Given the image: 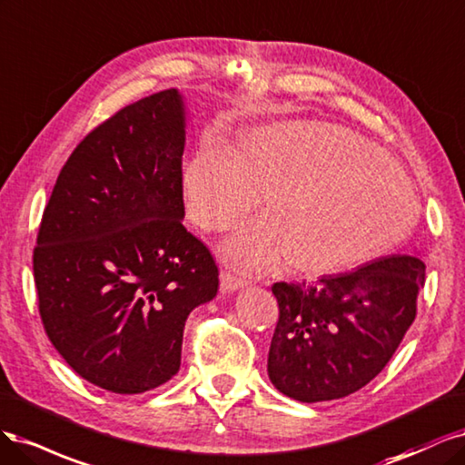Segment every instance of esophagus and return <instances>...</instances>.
<instances>
[{
    "label": "esophagus",
    "instance_id": "obj_1",
    "mask_svg": "<svg viewBox=\"0 0 465 465\" xmlns=\"http://www.w3.org/2000/svg\"><path fill=\"white\" fill-rule=\"evenodd\" d=\"M249 286V280L247 278H242L237 276L230 271H222L220 272V290L226 292V293H232V292H237L242 288H247Z\"/></svg>",
    "mask_w": 465,
    "mask_h": 465
}]
</instances>
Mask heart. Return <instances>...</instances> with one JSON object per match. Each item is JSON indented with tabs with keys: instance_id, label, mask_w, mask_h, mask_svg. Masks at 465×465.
Instances as JSON below:
<instances>
[{
	"instance_id": "b5f03b06",
	"label": "heart",
	"mask_w": 465,
	"mask_h": 465,
	"mask_svg": "<svg viewBox=\"0 0 465 465\" xmlns=\"http://www.w3.org/2000/svg\"><path fill=\"white\" fill-rule=\"evenodd\" d=\"M189 218L204 232L235 228L268 195V214L222 247L249 272L288 259L326 274L377 259L417 218L406 175L357 133L324 122H283L251 131L237 154L201 144L182 175Z\"/></svg>"
}]
</instances>
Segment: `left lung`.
Masks as SVG:
<instances>
[{"instance_id":"1","label":"left lung","mask_w":465,"mask_h":465,"mask_svg":"<svg viewBox=\"0 0 465 465\" xmlns=\"http://www.w3.org/2000/svg\"><path fill=\"white\" fill-rule=\"evenodd\" d=\"M425 262L388 254L317 283L278 282L280 319L268 379L282 394L314 403L357 392L391 361L415 321Z\"/></svg>"}]
</instances>
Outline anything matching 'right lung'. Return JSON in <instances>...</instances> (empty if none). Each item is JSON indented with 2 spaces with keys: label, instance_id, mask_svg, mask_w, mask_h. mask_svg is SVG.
Masks as SVG:
<instances>
[{
  "label": "right lung",
  "instance_id": "1",
  "mask_svg": "<svg viewBox=\"0 0 465 465\" xmlns=\"http://www.w3.org/2000/svg\"><path fill=\"white\" fill-rule=\"evenodd\" d=\"M183 148V96H146L86 134L44 208L33 254L44 331L74 372L115 394L168 382L189 312L218 292L211 251L182 222Z\"/></svg>",
  "mask_w": 465,
  "mask_h": 465
}]
</instances>
